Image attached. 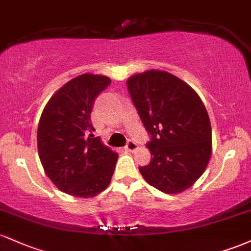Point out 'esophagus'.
Masks as SVG:
<instances>
[{
	"label": "esophagus",
	"mask_w": 251,
	"mask_h": 251,
	"mask_svg": "<svg viewBox=\"0 0 251 251\" xmlns=\"http://www.w3.org/2000/svg\"><path fill=\"white\" fill-rule=\"evenodd\" d=\"M137 149H138L137 143H134L133 140H128V143L126 144V146H125V150H127V151H129V152H134Z\"/></svg>",
	"instance_id": "obj_1"
}]
</instances>
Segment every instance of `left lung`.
I'll use <instances>...</instances> for the list:
<instances>
[{"instance_id": "left-lung-1", "label": "left lung", "mask_w": 251, "mask_h": 251, "mask_svg": "<svg viewBox=\"0 0 251 251\" xmlns=\"http://www.w3.org/2000/svg\"><path fill=\"white\" fill-rule=\"evenodd\" d=\"M146 131L149 165L139 171L164 194H180L203 175L212 151L205 106L186 82L165 71L134 74L126 81Z\"/></svg>"}]
</instances>
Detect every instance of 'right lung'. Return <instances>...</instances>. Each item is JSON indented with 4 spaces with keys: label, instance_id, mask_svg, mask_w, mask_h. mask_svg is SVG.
Wrapping results in <instances>:
<instances>
[{
    "label": "right lung",
    "instance_id": "right-lung-1",
    "mask_svg": "<svg viewBox=\"0 0 251 251\" xmlns=\"http://www.w3.org/2000/svg\"><path fill=\"white\" fill-rule=\"evenodd\" d=\"M111 83L105 75L86 73L53 94L37 127V150L46 175L66 194L99 195L109 185L118 153L103 145L91 123L96 98Z\"/></svg>",
    "mask_w": 251,
    "mask_h": 251
}]
</instances>
